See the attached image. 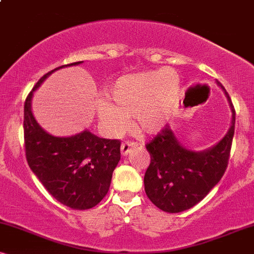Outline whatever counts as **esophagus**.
<instances>
[{
  "instance_id": "34e87169",
  "label": "esophagus",
  "mask_w": 254,
  "mask_h": 254,
  "mask_svg": "<svg viewBox=\"0 0 254 254\" xmlns=\"http://www.w3.org/2000/svg\"><path fill=\"white\" fill-rule=\"evenodd\" d=\"M137 147V143L136 142H130V141H125L123 144H121V154L124 156L128 155V152H129L131 149L136 148Z\"/></svg>"
}]
</instances>
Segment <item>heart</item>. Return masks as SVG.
Returning a JSON list of instances; mask_svg holds the SVG:
<instances>
[{"instance_id":"heart-1","label":"heart","mask_w":254,"mask_h":254,"mask_svg":"<svg viewBox=\"0 0 254 254\" xmlns=\"http://www.w3.org/2000/svg\"><path fill=\"white\" fill-rule=\"evenodd\" d=\"M180 77L175 69L141 71L121 76L107 89V100L98 103V118L109 133L126 129L127 118L148 134L157 133L171 118L180 95Z\"/></svg>"}]
</instances>
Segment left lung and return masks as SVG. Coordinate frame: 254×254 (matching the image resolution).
Masks as SVG:
<instances>
[{
  "label": "left lung",
  "mask_w": 254,
  "mask_h": 254,
  "mask_svg": "<svg viewBox=\"0 0 254 254\" xmlns=\"http://www.w3.org/2000/svg\"><path fill=\"white\" fill-rule=\"evenodd\" d=\"M216 83L224 91L232 113L231 126L216 145L203 151L190 150L180 144L169 126L145 145L151 158L144 175L145 194L166 213H180L195 206L227 170L236 112L227 90L220 82Z\"/></svg>",
  "instance_id": "obj_1"
}]
</instances>
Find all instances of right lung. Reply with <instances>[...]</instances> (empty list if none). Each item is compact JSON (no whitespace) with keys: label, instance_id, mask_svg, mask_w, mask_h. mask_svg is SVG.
<instances>
[{"label":"right lung","instance_id":"add662e5","mask_svg":"<svg viewBox=\"0 0 254 254\" xmlns=\"http://www.w3.org/2000/svg\"><path fill=\"white\" fill-rule=\"evenodd\" d=\"M61 65L44 75L24 104V142L26 161L54 199L72 209L85 210L98 204L109 192L112 173L120 161L119 140H107L84 130L60 137L45 131L34 119L33 92Z\"/></svg>","mask_w":254,"mask_h":254}]
</instances>
